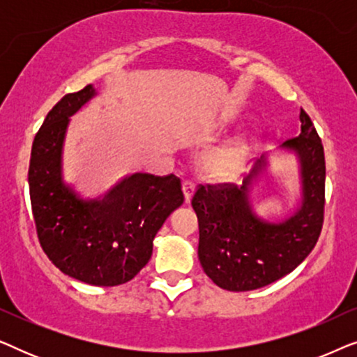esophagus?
Masks as SVG:
<instances>
[{
	"label": "esophagus",
	"instance_id": "esophagus-1",
	"mask_svg": "<svg viewBox=\"0 0 357 357\" xmlns=\"http://www.w3.org/2000/svg\"><path fill=\"white\" fill-rule=\"evenodd\" d=\"M182 192L185 197V203H190V199H192L193 193H195V183L190 182V180H185V182L182 183Z\"/></svg>",
	"mask_w": 357,
	"mask_h": 357
}]
</instances>
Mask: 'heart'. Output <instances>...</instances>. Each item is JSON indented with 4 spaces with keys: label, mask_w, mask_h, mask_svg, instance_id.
<instances>
[{
    "label": "heart",
    "mask_w": 357,
    "mask_h": 357,
    "mask_svg": "<svg viewBox=\"0 0 357 357\" xmlns=\"http://www.w3.org/2000/svg\"><path fill=\"white\" fill-rule=\"evenodd\" d=\"M252 153V141L238 136L218 148H214L204 160V167L214 178L229 180L243 170Z\"/></svg>",
    "instance_id": "1"
}]
</instances>
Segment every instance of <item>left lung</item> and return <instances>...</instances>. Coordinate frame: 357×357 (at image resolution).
<instances>
[{
  "label": "left lung",
  "mask_w": 357,
  "mask_h": 357,
  "mask_svg": "<svg viewBox=\"0 0 357 357\" xmlns=\"http://www.w3.org/2000/svg\"><path fill=\"white\" fill-rule=\"evenodd\" d=\"M299 120L301 135L280 146L296 154L299 164L301 202L289 216L273 222L253 211L250 197L270 165L266 154L241 187L202 185L193 195L199 263L222 289L253 291L281 280L305 260L319 241L325 206L324 146L304 110Z\"/></svg>",
  "instance_id": "obj_1"
}]
</instances>
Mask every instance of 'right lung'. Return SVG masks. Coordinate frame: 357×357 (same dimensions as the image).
<instances>
[{"mask_svg":"<svg viewBox=\"0 0 357 357\" xmlns=\"http://www.w3.org/2000/svg\"><path fill=\"white\" fill-rule=\"evenodd\" d=\"M97 96L89 84L48 112L33 139L29 192L40 245L65 275L92 286H119L153 255L165 219L183 203L180 178L131 174L97 198H84L63 175L70 119Z\"/></svg>","mask_w":357,"mask_h":357,"instance_id":"add662e5","label":"right lung"}]
</instances>
